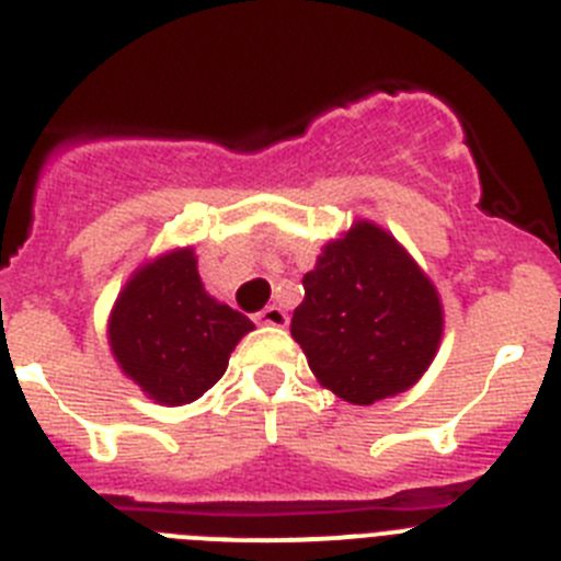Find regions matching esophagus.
<instances>
[{
  "label": "esophagus",
  "mask_w": 561,
  "mask_h": 561,
  "mask_svg": "<svg viewBox=\"0 0 561 561\" xmlns=\"http://www.w3.org/2000/svg\"><path fill=\"white\" fill-rule=\"evenodd\" d=\"M256 324H265V327H285V324H287V312L282 310L279 305H268L262 312H256Z\"/></svg>",
  "instance_id": "34e87169"
}]
</instances>
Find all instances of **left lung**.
I'll use <instances>...</instances> for the list:
<instances>
[{
    "mask_svg": "<svg viewBox=\"0 0 561 561\" xmlns=\"http://www.w3.org/2000/svg\"><path fill=\"white\" fill-rule=\"evenodd\" d=\"M290 335L324 388L352 405L408 391L442 343L444 307L431 276L391 231L355 220L305 274Z\"/></svg>",
    "mask_w": 561,
    "mask_h": 561,
    "instance_id": "8db88e82",
    "label": "left lung"
}]
</instances>
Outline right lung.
Segmentation results:
<instances>
[{
	"label": "right lung",
	"instance_id": "right-lung-1",
	"mask_svg": "<svg viewBox=\"0 0 561 561\" xmlns=\"http://www.w3.org/2000/svg\"><path fill=\"white\" fill-rule=\"evenodd\" d=\"M243 312L209 296L193 249H173L130 274L108 316L111 355L123 375L159 405H186L224 377Z\"/></svg>",
	"mask_w": 561,
	"mask_h": 561
}]
</instances>
